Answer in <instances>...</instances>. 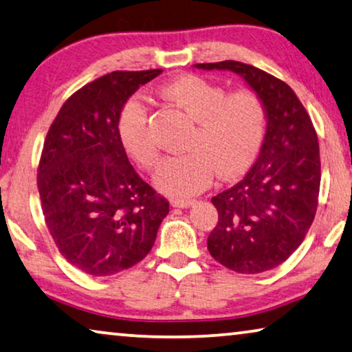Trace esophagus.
Masks as SVG:
<instances>
[{"instance_id": "1", "label": "esophagus", "mask_w": 352, "mask_h": 352, "mask_svg": "<svg viewBox=\"0 0 352 352\" xmlns=\"http://www.w3.org/2000/svg\"><path fill=\"white\" fill-rule=\"evenodd\" d=\"M194 202H196L194 199H172L170 206L175 208H188V207H191Z\"/></svg>"}]
</instances>
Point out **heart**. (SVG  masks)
<instances>
[{
    "mask_svg": "<svg viewBox=\"0 0 352 352\" xmlns=\"http://www.w3.org/2000/svg\"><path fill=\"white\" fill-rule=\"evenodd\" d=\"M194 122L182 156L162 162L155 186L172 197H188L210 185L213 177H230L250 164L265 133V107L251 90L234 93L197 76H182L161 90ZM118 134L131 158L145 169L160 161V150L148 128V110L139 98L124 104Z\"/></svg>",
    "mask_w": 352,
    "mask_h": 352,
    "instance_id": "heart-1",
    "label": "heart"
}]
</instances>
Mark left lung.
I'll list each match as a JSON object with an SVG mask.
<instances>
[{"mask_svg": "<svg viewBox=\"0 0 352 352\" xmlns=\"http://www.w3.org/2000/svg\"><path fill=\"white\" fill-rule=\"evenodd\" d=\"M194 67L234 72L264 102L267 128L258 160L242 180L212 197L218 224L207 240L219 264L239 274H262L289 258L314 219L321 183L316 131L280 78L234 60Z\"/></svg>", "mask_w": 352, "mask_h": 352, "instance_id": "left-lung-1", "label": "left lung"}]
</instances>
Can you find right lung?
<instances>
[{
	"label": "right lung",
	"instance_id": "right-lung-1",
	"mask_svg": "<svg viewBox=\"0 0 352 352\" xmlns=\"http://www.w3.org/2000/svg\"><path fill=\"white\" fill-rule=\"evenodd\" d=\"M162 69L115 71L63 104L42 148L38 188L47 228L67 262L91 276L150 253L169 202L135 174L120 140L128 99Z\"/></svg>",
	"mask_w": 352,
	"mask_h": 352
}]
</instances>
